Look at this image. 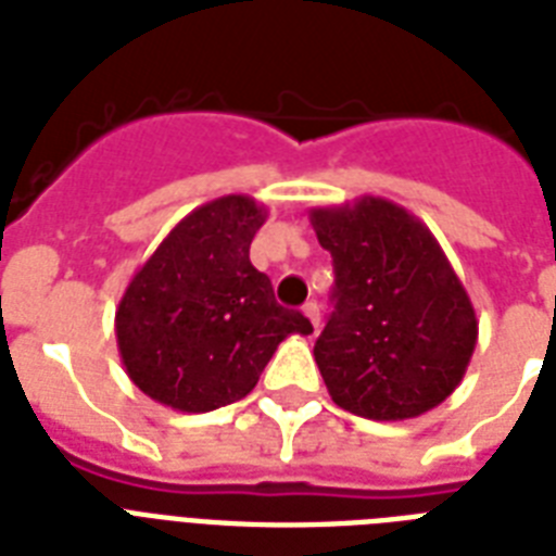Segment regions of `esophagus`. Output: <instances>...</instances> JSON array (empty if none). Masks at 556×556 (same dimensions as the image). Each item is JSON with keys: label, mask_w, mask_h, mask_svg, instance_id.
Returning <instances> with one entry per match:
<instances>
[{"label": "esophagus", "mask_w": 556, "mask_h": 556, "mask_svg": "<svg viewBox=\"0 0 556 556\" xmlns=\"http://www.w3.org/2000/svg\"><path fill=\"white\" fill-rule=\"evenodd\" d=\"M303 314H305V317H308V320H312L314 331L320 329V305H317V303H314V300H312V303H305V305H303Z\"/></svg>", "instance_id": "esophagus-1"}]
</instances>
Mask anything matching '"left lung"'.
<instances>
[{
	"label": "left lung",
	"instance_id": "left-lung-1",
	"mask_svg": "<svg viewBox=\"0 0 556 556\" xmlns=\"http://www.w3.org/2000/svg\"><path fill=\"white\" fill-rule=\"evenodd\" d=\"M334 260V312L314 343L331 401L371 421L418 418L465 378L479 320L421 218L378 195L312 210Z\"/></svg>",
	"mask_w": 556,
	"mask_h": 556
}]
</instances>
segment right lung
Returning a JSON list of instances; mask_svg holds the SVG:
<instances>
[{
    "instance_id": "1",
    "label": "right lung",
    "mask_w": 556,
    "mask_h": 556,
    "mask_svg": "<svg viewBox=\"0 0 556 556\" xmlns=\"http://www.w3.org/2000/svg\"><path fill=\"white\" fill-rule=\"evenodd\" d=\"M268 210L222 195L178 222L126 286L115 314L126 375L178 413H210L256 387L288 334L312 323L274 300L251 265V242Z\"/></svg>"
}]
</instances>
